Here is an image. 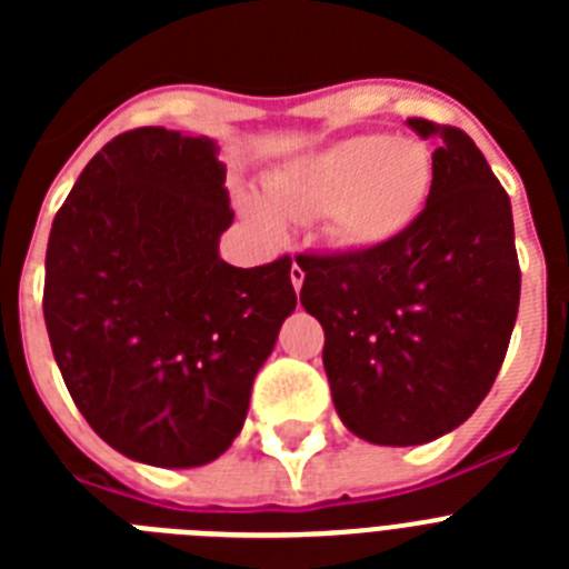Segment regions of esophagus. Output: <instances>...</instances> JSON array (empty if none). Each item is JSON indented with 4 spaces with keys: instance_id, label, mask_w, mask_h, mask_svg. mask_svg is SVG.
Segmentation results:
<instances>
[{
    "instance_id": "34e87169",
    "label": "esophagus",
    "mask_w": 569,
    "mask_h": 569,
    "mask_svg": "<svg viewBox=\"0 0 569 569\" xmlns=\"http://www.w3.org/2000/svg\"><path fill=\"white\" fill-rule=\"evenodd\" d=\"M290 281H293L296 290H299L301 281H305V270H301L299 264H296V261H293V268H290Z\"/></svg>"
}]
</instances>
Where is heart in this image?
<instances>
[{"mask_svg":"<svg viewBox=\"0 0 569 569\" xmlns=\"http://www.w3.org/2000/svg\"><path fill=\"white\" fill-rule=\"evenodd\" d=\"M430 188L433 153L425 142L359 133L270 176L268 204L248 199L244 210L264 233H276L279 219H325L345 248H379L416 222Z\"/></svg>","mask_w":569,"mask_h":569,"instance_id":"1","label":"heart"}]
</instances>
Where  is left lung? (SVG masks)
Wrapping results in <instances>:
<instances>
[{"label": "left lung", "instance_id": "8db88e82", "mask_svg": "<svg viewBox=\"0 0 569 569\" xmlns=\"http://www.w3.org/2000/svg\"><path fill=\"white\" fill-rule=\"evenodd\" d=\"M433 142V188L379 248L299 253L301 305L325 328V373L359 439L425 445L490 393L519 313L510 196L470 136L407 119Z\"/></svg>", "mask_w": 569, "mask_h": 569}]
</instances>
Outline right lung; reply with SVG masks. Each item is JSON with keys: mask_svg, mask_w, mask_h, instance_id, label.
I'll use <instances>...</instances> for the list:
<instances>
[{"mask_svg": "<svg viewBox=\"0 0 569 569\" xmlns=\"http://www.w3.org/2000/svg\"><path fill=\"white\" fill-rule=\"evenodd\" d=\"M230 222L216 144L164 128L110 139L53 219L50 347L79 413L128 459H219L293 313L290 256L233 268L219 259Z\"/></svg>", "mask_w": 569, "mask_h": 569, "instance_id": "obj_1", "label": "right lung"}]
</instances>
